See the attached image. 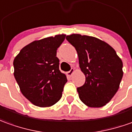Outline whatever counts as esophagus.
I'll return each mask as SVG.
<instances>
[{
  "label": "esophagus",
  "mask_w": 132,
  "mask_h": 132,
  "mask_svg": "<svg viewBox=\"0 0 132 132\" xmlns=\"http://www.w3.org/2000/svg\"><path fill=\"white\" fill-rule=\"evenodd\" d=\"M75 71V70H74V69H71L69 71H68V72L66 73V75L68 76H71V75H72L73 73V72Z\"/></svg>",
  "instance_id": "obj_1"
}]
</instances>
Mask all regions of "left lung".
<instances>
[{
  "label": "left lung",
  "mask_w": 132,
  "mask_h": 132,
  "mask_svg": "<svg viewBox=\"0 0 132 132\" xmlns=\"http://www.w3.org/2000/svg\"><path fill=\"white\" fill-rule=\"evenodd\" d=\"M66 40L74 46L79 67L86 76L77 88L79 98L89 107H102L117 92L123 76V63L114 48L97 38L71 34Z\"/></svg>",
  "instance_id": "obj_1"
}]
</instances>
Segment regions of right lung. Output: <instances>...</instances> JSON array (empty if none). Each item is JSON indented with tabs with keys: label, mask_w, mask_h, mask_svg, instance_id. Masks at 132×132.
<instances>
[{
	"label": "right lung",
	"mask_w": 132,
	"mask_h": 132,
	"mask_svg": "<svg viewBox=\"0 0 132 132\" xmlns=\"http://www.w3.org/2000/svg\"><path fill=\"white\" fill-rule=\"evenodd\" d=\"M65 37L60 34L34 40L14 59V76L21 93L37 106H53L62 96L67 79L60 71L56 51Z\"/></svg>",
	"instance_id": "obj_1"
}]
</instances>
